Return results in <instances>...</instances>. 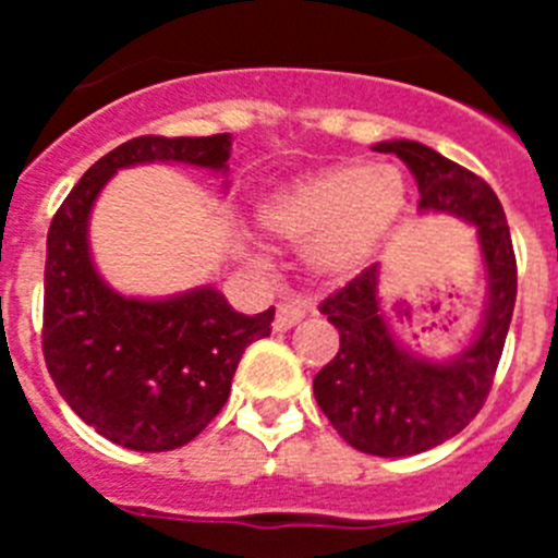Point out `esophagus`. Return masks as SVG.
I'll return each instance as SVG.
<instances>
[{
  "mask_svg": "<svg viewBox=\"0 0 558 558\" xmlns=\"http://www.w3.org/2000/svg\"><path fill=\"white\" fill-rule=\"evenodd\" d=\"M304 315H307V302H304L302 295L284 299V302L279 304V310H276V332H288V329H293L295 324L302 322Z\"/></svg>",
  "mask_w": 558,
  "mask_h": 558,
  "instance_id": "esophagus-1",
  "label": "esophagus"
}]
</instances>
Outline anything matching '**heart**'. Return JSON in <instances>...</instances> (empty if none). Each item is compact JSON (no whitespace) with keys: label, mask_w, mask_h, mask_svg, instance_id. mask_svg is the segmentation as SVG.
I'll return each instance as SVG.
<instances>
[{"label":"heart","mask_w":558,"mask_h":558,"mask_svg":"<svg viewBox=\"0 0 558 558\" xmlns=\"http://www.w3.org/2000/svg\"><path fill=\"white\" fill-rule=\"evenodd\" d=\"M408 204V184L393 165H335L274 190L259 206V226L276 240L307 245V259L329 279L366 268Z\"/></svg>","instance_id":"b5f03b06"}]
</instances>
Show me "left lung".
Here are the masks:
<instances>
[{"instance_id":"obj_1","label":"left lung","mask_w":558,"mask_h":558,"mask_svg":"<svg viewBox=\"0 0 558 558\" xmlns=\"http://www.w3.org/2000/svg\"><path fill=\"white\" fill-rule=\"evenodd\" d=\"M374 150L405 161L422 215L445 211L475 226L486 270L481 324L452 357H422L397 338L379 302V265L318 307L340 332L338 354L313 379L318 408L354 450L402 458L458 436L489 397L517 302V259L506 211L475 172L422 142H377Z\"/></svg>"}]
</instances>
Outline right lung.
I'll list each match as a JSON object with an SVG mask.
<instances>
[{
  "instance_id": "right-lung-1",
  "label": "right lung",
  "mask_w": 558,
  "mask_h": 558,
  "mask_svg": "<svg viewBox=\"0 0 558 558\" xmlns=\"http://www.w3.org/2000/svg\"><path fill=\"white\" fill-rule=\"evenodd\" d=\"M231 136H136L83 172L49 223L44 360L66 405L113 445L184 447L218 416L245 347L268 338L274 307L236 313L211 284L167 299L122 295L97 274L88 218L113 172L153 161L229 172ZM229 186V181H226Z\"/></svg>"
}]
</instances>
